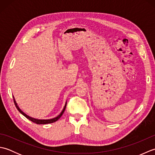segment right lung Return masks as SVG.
I'll return each mask as SVG.
<instances>
[{
	"label": "right lung",
	"instance_id": "right-lung-1",
	"mask_svg": "<svg viewBox=\"0 0 155 155\" xmlns=\"http://www.w3.org/2000/svg\"><path fill=\"white\" fill-rule=\"evenodd\" d=\"M13 99H14V103H15V106H16V108H17V110L20 112V113H21L22 115H24V116H25L26 118H28V120H30L31 121L33 122V123H36V124H49V123H54V122L58 120L59 119V118H61V117L62 116V114L64 113V110H65V108H66V107H67V103H66L65 106L64 107L63 110H62L61 114H59V115H58V116H57V117L53 118H51V119H37V118H32V117H31L28 116V115L24 113V112H22V111L21 110V108H20L18 107V104H17V103H16V101H15V97H13Z\"/></svg>",
	"mask_w": 155,
	"mask_h": 155
}]
</instances>
